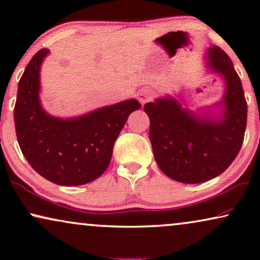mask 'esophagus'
Returning <instances> with one entry per match:
<instances>
[{"mask_svg": "<svg viewBox=\"0 0 260 260\" xmlns=\"http://www.w3.org/2000/svg\"><path fill=\"white\" fill-rule=\"evenodd\" d=\"M154 97V93H152L151 90L149 89H142L141 91L139 92V101L141 102V104L143 105L147 102H150Z\"/></svg>", "mask_w": 260, "mask_h": 260, "instance_id": "1", "label": "esophagus"}]
</instances>
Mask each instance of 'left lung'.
Returning <instances> with one entry per match:
<instances>
[{
  "label": "left lung",
  "mask_w": 260,
  "mask_h": 260,
  "mask_svg": "<svg viewBox=\"0 0 260 260\" xmlns=\"http://www.w3.org/2000/svg\"><path fill=\"white\" fill-rule=\"evenodd\" d=\"M208 67L225 78L222 119L198 118L171 97L145 104L156 163L177 182L198 184L221 175L241 150L248 117L244 91L232 60L219 46L208 48Z\"/></svg>",
  "instance_id": "obj_1"
}]
</instances>
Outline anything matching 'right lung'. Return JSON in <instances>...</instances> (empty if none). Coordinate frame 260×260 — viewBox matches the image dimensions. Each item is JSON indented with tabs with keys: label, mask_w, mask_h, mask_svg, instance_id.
I'll return each instance as SVG.
<instances>
[{
	"label": "right lung",
	"mask_w": 260,
	"mask_h": 260,
	"mask_svg": "<svg viewBox=\"0 0 260 260\" xmlns=\"http://www.w3.org/2000/svg\"><path fill=\"white\" fill-rule=\"evenodd\" d=\"M48 49L32 56L18 82L14 119L18 145L28 164L49 182L76 186L108 169L113 146L128 115L141 109L135 100L74 119L54 118L39 102V69Z\"/></svg>",
	"instance_id": "1"
}]
</instances>
